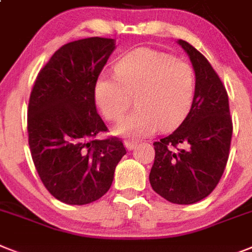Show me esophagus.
I'll return each instance as SVG.
<instances>
[{"label": "esophagus", "instance_id": "esophagus-1", "mask_svg": "<svg viewBox=\"0 0 252 252\" xmlns=\"http://www.w3.org/2000/svg\"><path fill=\"white\" fill-rule=\"evenodd\" d=\"M124 146H126V149L128 150V151H130V150L136 149L137 142L136 141H132V139H126V141H124Z\"/></svg>", "mask_w": 252, "mask_h": 252}]
</instances>
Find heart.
<instances>
[{
  "instance_id": "heart-1",
  "label": "heart",
  "mask_w": 252,
  "mask_h": 252,
  "mask_svg": "<svg viewBox=\"0 0 252 252\" xmlns=\"http://www.w3.org/2000/svg\"><path fill=\"white\" fill-rule=\"evenodd\" d=\"M116 75L97 79L94 98L107 120L122 119L136 96L137 110L115 126L114 133L141 138L174 129L191 110L196 92L193 67L183 60L151 48L126 54L115 66Z\"/></svg>"
}]
</instances>
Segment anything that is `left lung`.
<instances>
[{"label": "left lung", "mask_w": 252, "mask_h": 252, "mask_svg": "<svg viewBox=\"0 0 252 252\" xmlns=\"http://www.w3.org/2000/svg\"><path fill=\"white\" fill-rule=\"evenodd\" d=\"M196 74L191 110L181 126L155 146L152 189L173 204L201 201L214 191L229 156L232 118L225 87L208 59L178 39Z\"/></svg>", "instance_id": "8db88e82"}]
</instances>
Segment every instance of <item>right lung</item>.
Instances as JSON below:
<instances>
[{"label": "right lung", "mask_w": 252, "mask_h": 252, "mask_svg": "<svg viewBox=\"0 0 252 252\" xmlns=\"http://www.w3.org/2000/svg\"><path fill=\"white\" fill-rule=\"evenodd\" d=\"M114 50L111 38L64 44L38 73L32 90V158L44 187L65 204L86 205L102 197L126 154L119 138H96L107 128L97 114L94 87Z\"/></svg>", "instance_id": "1"}]
</instances>
